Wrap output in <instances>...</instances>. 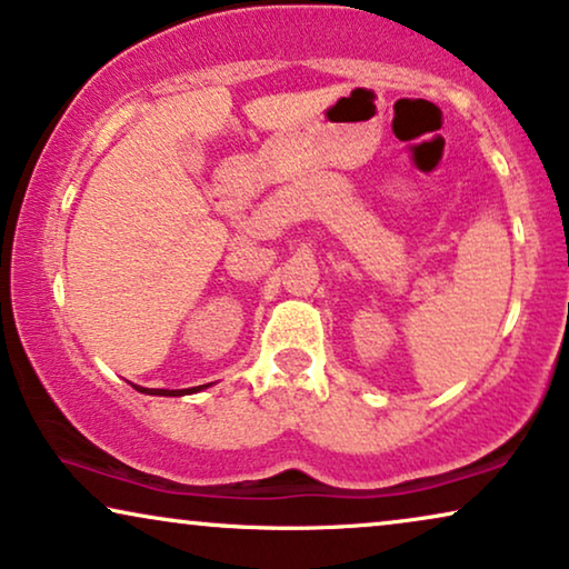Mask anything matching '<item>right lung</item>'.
<instances>
[{
    "label": "right lung",
    "mask_w": 569,
    "mask_h": 569,
    "mask_svg": "<svg viewBox=\"0 0 569 569\" xmlns=\"http://www.w3.org/2000/svg\"><path fill=\"white\" fill-rule=\"evenodd\" d=\"M202 388H206V385H200V388H187L184 392H181V390H148V388H138V390L148 392V396H187V392H197Z\"/></svg>",
    "instance_id": "obj_1"
}]
</instances>
